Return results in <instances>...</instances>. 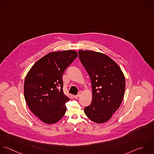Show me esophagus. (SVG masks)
<instances>
[{
    "mask_svg": "<svg viewBox=\"0 0 154 154\" xmlns=\"http://www.w3.org/2000/svg\"><path fill=\"white\" fill-rule=\"evenodd\" d=\"M79 96H80V94H77V95H74V97L75 99H78V98L79 97Z\"/></svg>",
    "mask_w": 154,
    "mask_h": 154,
    "instance_id": "1",
    "label": "esophagus"
}]
</instances>
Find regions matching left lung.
Instances as JSON below:
<instances>
[{
	"label": "left lung",
	"mask_w": 154,
	"mask_h": 154,
	"mask_svg": "<svg viewBox=\"0 0 154 154\" xmlns=\"http://www.w3.org/2000/svg\"><path fill=\"white\" fill-rule=\"evenodd\" d=\"M79 54L92 87V103L85 108L84 112L93 122L105 123L122 102L125 88L124 75L119 65L104 54L80 50Z\"/></svg>",
	"instance_id": "left-lung-1"
}]
</instances>
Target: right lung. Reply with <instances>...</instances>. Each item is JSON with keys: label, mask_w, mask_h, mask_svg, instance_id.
Wrapping results in <instances>:
<instances>
[{"label": "right lung", "mask_w": 154, "mask_h": 154, "mask_svg": "<svg viewBox=\"0 0 154 154\" xmlns=\"http://www.w3.org/2000/svg\"><path fill=\"white\" fill-rule=\"evenodd\" d=\"M78 57L75 51L52 52L36 62L26 75L24 94L31 112L43 123L52 124L64 116L65 103L69 98L63 94L62 75Z\"/></svg>", "instance_id": "add662e5"}]
</instances>
